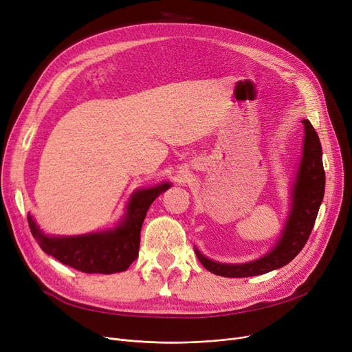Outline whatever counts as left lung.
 <instances>
[{
    "instance_id": "obj_1",
    "label": "left lung",
    "mask_w": 352,
    "mask_h": 352,
    "mask_svg": "<svg viewBox=\"0 0 352 352\" xmlns=\"http://www.w3.org/2000/svg\"><path fill=\"white\" fill-rule=\"evenodd\" d=\"M302 124L305 126L304 155L294 187L291 214L278 244L265 256L247 264H219L208 260L195 248L199 263L210 272L228 276V278L261 275L287 265L304 248L314 224H316L324 198L325 171L322 165L321 142L316 129L308 120H304Z\"/></svg>"
}]
</instances>
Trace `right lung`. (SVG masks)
<instances>
[{
    "instance_id": "obj_1",
    "label": "right lung",
    "mask_w": 352,
    "mask_h": 352,
    "mask_svg": "<svg viewBox=\"0 0 352 352\" xmlns=\"http://www.w3.org/2000/svg\"><path fill=\"white\" fill-rule=\"evenodd\" d=\"M170 184L137 191L129 199L126 217L114 231L81 236H47L31 215L28 224L41 250L74 270L87 274H114L125 271L138 256L140 235L145 214L153 201Z\"/></svg>"
}]
</instances>
